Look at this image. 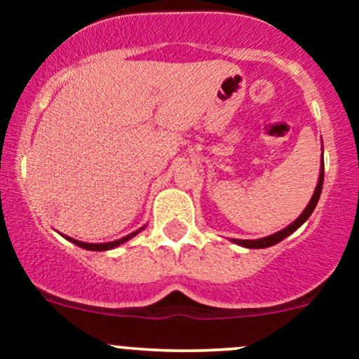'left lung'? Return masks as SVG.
Returning <instances> with one entry per match:
<instances>
[{"mask_svg":"<svg viewBox=\"0 0 359 359\" xmlns=\"http://www.w3.org/2000/svg\"><path fill=\"white\" fill-rule=\"evenodd\" d=\"M323 177H325V165H323V156H321V170H320V179H318V186H316V189H314V194H313V198H311L309 205H307L306 210L300 213L299 219H295L290 226H287L285 229L278 231V233L271 234V236L260 238V240H233L234 243L241 245V247H245V248H267V247H273V245L280 243V241H283L287 236H290L293 231L299 229V227L302 226L307 219H309L311 213H313V210L316 208L318 200H320L321 189H323Z\"/></svg>","mask_w":359,"mask_h":359,"instance_id":"obj_1","label":"left lung"}]
</instances>
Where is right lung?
Masks as SVG:
<instances>
[{
  "label": "right lung",
  "instance_id": "add662e5",
  "mask_svg": "<svg viewBox=\"0 0 359 359\" xmlns=\"http://www.w3.org/2000/svg\"><path fill=\"white\" fill-rule=\"evenodd\" d=\"M144 227H140L139 231H135V233H130L128 236H125V238H121V240H116V241H109V243H83V241H78V240H72V238H69V236H66L69 241H71V243H74V245H78V247H81V248H85V250H92V252H104V250H111V248H116V247H119V245L121 243H125V241H128L130 238H133V236H137V234L140 233V231H142ZM64 236V234H62Z\"/></svg>",
  "mask_w": 359,
  "mask_h": 359
}]
</instances>
